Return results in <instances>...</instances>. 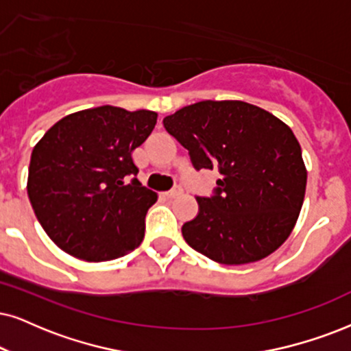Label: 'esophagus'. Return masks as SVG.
<instances>
[{"label": "esophagus", "mask_w": 351, "mask_h": 351, "mask_svg": "<svg viewBox=\"0 0 351 351\" xmlns=\"http://www.w3.org/2000/svg\"><path fill=\"white\" fill-rule=\"evenodd\" d=\"M181 193H183V188H181V186H175V188H173V189L167 191L165 197H168V199H175L176 196H180Z\"/></svg>", "instance_id": "1"}]
</instances>
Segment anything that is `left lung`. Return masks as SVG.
Returning a JSON list of instances; mask_svg holds the SVG:
<instances>
[{
  "label": "left lung",
  "mask_w": 351,
  "mask_h": 351,
  "mask_svg": "<svg viewBox=\"0 0 351 351\" xmlns=\"http://www.w3.org/2000/svg\"><path fill=\"white\" fill-rule=\"evenodd\" d=\"M196 170H219L210 197L181 228L186 243L215 263L264 259L290 237L306 191L300 143L285 123L239 100H204L163 118Z\"/></svg>",
  "instance_id": "left-lung-1"
}]
</instances>
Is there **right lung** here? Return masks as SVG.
I'll list each match as a JSON object with an SVG mask.
<instances>
[{
  "instance_id": "add662e5",
  "label": "right lung",
  "mask_w": 351,
  "mask_h": 351,
  "mask_svg": "<svg viewBox=\"0 0 351 351\" xmlns=\"http://www.w3.org/2000/svg\"><path fill=\"white\" fill-rule=\"evenodd\" d=\"M157 123L149 110L97 106L53 124L32 150L27 194L51 241L87 263L118 259L143 243L157 194L136 178L132 150ZM132 174L131 184L125 180Z\"/></svg>"
}]
</instances>
